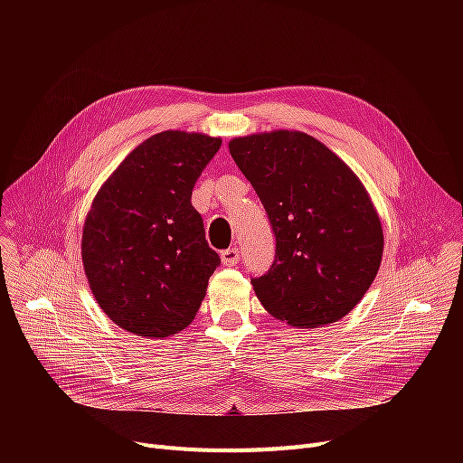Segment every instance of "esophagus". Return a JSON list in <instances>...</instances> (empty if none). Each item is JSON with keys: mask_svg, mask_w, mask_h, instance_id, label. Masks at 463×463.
<instances>
[{"mask_svg": "<svg viewBox=\"0 0 463 463\" xmlns=\"http://www.w3.org/2000/svg\"><path fill=\"white\" fill-rule=\"evenodd\" d=\"M238 260H240V251H238V248H231V250L222 251V262H223L225 266H234Z\"/></svg>", "mask_w": 463, "mask_h": 463, "instance_id": "obj_1", "label": "esophagus"}]
</instances>
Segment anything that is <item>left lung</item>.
Wrapping results in <instances>:
<instances>
[{"instance_id":"obj_1","label":"left lung","mask_w":463,"mask_h":463,"mask_svg":"<svg viewBox=\"0 0 463 463\" xmlns=\"http://www.w3.org/2000/svg\"><path fill=\"white\" fill-rule=\"evenodd\" d=\"M229 152L276 234L274 264L251 279L264 309L298 328L344 319L383 259L381 219L366 187L347 163L302 131L236 137Z\"/></svg>"}]
</instances>
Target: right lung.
Returning <instances> with one entry per match:
<instances>
[{
  "instance_id": "obj_1",
  "label": "right lung",
  "mask_w": 463,
  "mask_h": 463,
  "mask_svg": "<svg viewBox=\"0 0 463 463\" xmlns=\"http://www.w3.org/2000/svg\"><path fill=\"white\" fill-rule=\"evenodd\" d=\"M222 138L161 131L118 165L82 229V264L107 317L135 335L184 330L204 300L219 255L191 191Z\"/></svg>"
}]
</instances>
